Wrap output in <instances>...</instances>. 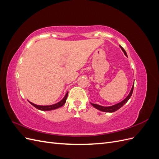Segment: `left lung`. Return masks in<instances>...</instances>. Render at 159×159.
Here are the masks:
<instances>
[{
  "instance_id": "1",
  "label": "left lung",
  "mask_w": 159,
  "mask_h": 159,
  "mask_svg": "<svg viewBox=\"0 0 159 159\" xmlns=\"http://www.w3.org/2000/svg\"><path fill=\"white\" fill-rule=\"evenodd\" d=\"M120 46V48H121V50H123V52H124L125 55L126 56H127V53H126L125 50L123 48L122 46ZM133 88H134V83H133V86H132L131 90V91H130L129 94L127 95V97L125 99H123V100L122 101V102H119V103H117V104H115V105H112V106L104 107V106H102V105H98V104H94V103H91V104L95 108H96V109L99 110V111H103V112H109V113L115 112V111H116L117 110H118L119 109L121 108V107H123V105L128 102V100L130 99V98H131V95H132L133 91Z\"/></svg>"
}]
</instances>
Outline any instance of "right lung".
Segmentation results:
<instances>
[{
    "mask_svg": "<svg viewBox=\"0 0 159 159\" xmlns=\"http://www.w3.org/2000/svg\"><path fill=\"white\" fill-rule=\"evenodd\" d=\"M68 92H67V93L66 94V95L64 96V98L62 99L60 102H59L58 103H57L56 104H54V105H36L34 103H33L30 102V103L31 105H32L34 107H35L36 108H37L39 110H41V111H50V110H54V109H57L59 108L61 106H63V105L65 104L66 102V99H67V98H68Z\"/></svg>",
    "mask_w": 159,
    "mask_h": 159,
    "instance_id": "add662e5",
    "label": "right lung"
}]
</instances>
